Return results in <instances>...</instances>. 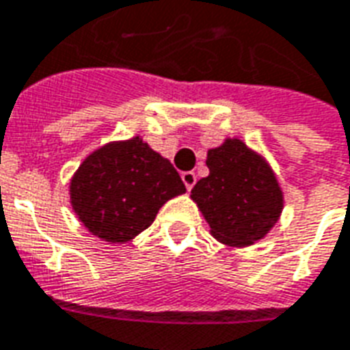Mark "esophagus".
Masks as SVG:
<instances>
[{
    "label": "esophagus",
    "instance_id": "esophagus-1",
    "mask_svg": "<svg viewBox=\"0 0 350 350\" xmlns=\"http://www.w3.org/2000/svg\"><path fill=\"white\" fill-rule=\"evenodd\" d=\"M182 180L187 189H193V185L197 183V174H195V172H191V170H187V172H182Z\"/></svg>",
    "mask_w": 350,
    "mask_h": 350
}]
</instances>
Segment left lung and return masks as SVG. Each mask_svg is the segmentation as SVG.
Masks as SVG:
<instances>
[{"label":"left lung","instance_id":"left-lung-1","mask_svg":"<svg viewBox=\"0 0 350 350\" xmlns=\"http://www.w3.org/2000/svg\"><path fill=\"white\" fill-rule=\"evenodd\" d=\"M210 174L198 180L191 198L210 225L215 240L251 245L262 240L283 212V191L262 155L238 138L208 150Z\"/></svg>","mask_w":350,"mask_h":350}]
</instances>
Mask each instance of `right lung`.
I'll list each match as a JSON object with an SVG mask.
<instances>
[{
	"label": "right lung",
	"mask_w": 350,
	"mask_h": 350,
	"mask_svg": "<svg viewBox=\"0 0 350 350\" xmlns=\"http://www.w3.org/2000/svg\"><path fill=\"white\" fill-rule=\"evenodd\" d=\"M69 191L72 210L92 234L125 243L152 225L167 200L185 193V185L170 161L133 137L90 153Z\"/></svg>",
	"instance_id": "1"
}]
</instances>
